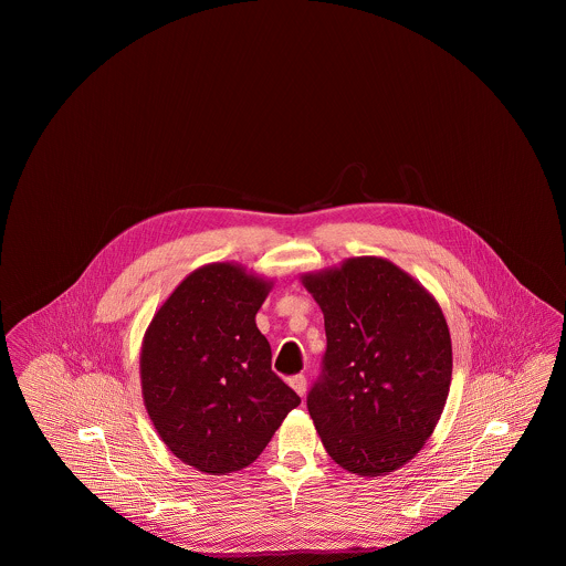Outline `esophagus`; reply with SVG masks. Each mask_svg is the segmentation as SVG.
Instances as JSON below:
<instances>
[{"label": "esophagus", "instance_id": "34e87169", "mask_svg": "<svg viewBox=\"0 0 566 566\" xmlns=\"http://www.w3.org/2000/svg\"><path fill=\"white\" fill-rule=\"evenodd\" d=\"M291 386H293V390L298 397H303L305 390H307V379H305V376L291 377Z\"/></svg>", "mask_w": 566, "mask_h": 566}]
</instances>
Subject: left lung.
<instances>
[{
    "label": "left lung",
    "mask_w": 566,
    "mask_h": 566,
    "mask_svg": "<svg viewBox=\"0 0 566 566\" xmlns=\"http://www.w3.org/2000/svg\"><path fill=\"white\" fill-rule=\"evenodd\" d=\"M321 305L323 376L307 409L342 469L379 478L401 469L431 437L452 381V339L437 298L381 256L307 271Z\"/></svg>",
    "instance_id": "8db88e82"
}]
</instances>
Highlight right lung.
I'll list each match as a JSON object with an SVG mask.
<instances>
[{
    "label": "right lung",
    "instance_id": "1",
    "mask_svg": "<svg viewBox=\"0 0 566 566\" xmlns=\"http://www.w3.org/2000/svg\"><path fill=\"white\" fill-rule=\"evenodd\" d=\"M273 280L208 263L163 301L139 352L146 411L163 443L208 475L242 471L301 403L271 371L256 312Z\"/></svg>",
    "mask_w": 566,
    "mask_h": 566
}]
</instances>
